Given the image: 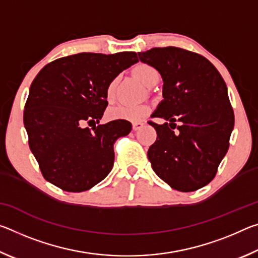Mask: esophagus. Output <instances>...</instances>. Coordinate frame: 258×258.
<instances>
[{
	"instance_id": "1",
	"label": "esophagus",
	"mask_w": 258,
	"mask_h": 258,
	"mask_svg": "<svg viewBox=\"0 0 258 258\" xmlns=\"http://www.w3.org/2000/svg\"><path fill=\"white\" fill-rule=\"evenodd\" d=\"M143 126H145V123H142V121H134L132 124V128L133 131H138L140 128H142Z\"/></svg>"
}]
</instances>
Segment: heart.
I'll return each mask as SVG.
<instances>
[{
    "instance_id": "1",
    "label": "heart",
    "mask_w": 258,
    "mask_h": 258,
    "mask_svg": "<svg viewBox=\"0 0 258 258\" xmlns=\"http://www.w3.org/2000/svg\"><path fill=\"white\" fill-rule=\"evenodd\" d=\"M134 75L137 76L138 80L142 83L143 85L149 87L152 83L159 81V73L157 69L149 64L140 63L133 69ZM118 83V78H113L109 83L107 87V97L111 99L115 94V90ZM149 112V107L148 106H118L111 108L108 111L109 119H124L130 121H138L141 120L147 113Z\"/></svg>"
}]
</instances>
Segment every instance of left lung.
<instances>
[{"instance_id": "1", "label": "left lung", "mask_w": 258, "mask_h": 258, "mask_svg": "<svg viewBox=\"0 0 258 258\" xmlns=\"http://www.w3.org/2000/svg\"><path fill=\"white\" fill-rule=\"evenodd\" d=\"M138 54L163 78L164 99L152 116L169 121H150L157 132L148 150L151 167L173 189L198 190L213 180L229 149L234 113L228 87L213 63L194 52L168 46Z\"/></svg>"}]
</instances>
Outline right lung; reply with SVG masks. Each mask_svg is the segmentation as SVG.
<instances>
[{
  "instance_id": "add662e5",
  "label": "right lung",
  "mask_w": 258,
  "mask_h": 258,
  "mask_svg": "<svg viewBox=\"0 0 258 258\" xmlns=\"http://www.w3.org/2000/svg\"><path fill=\"white\" fill-rule=\"evenodd\" d=\"M135 52L78 53L56 59L35 77L24 111L28 143L47 182L69 192L93 187L110 173L113 143L132 125L100 119L108 106L107 87L138 62ZM87 122L93 131L83 128Z\"/></svg>"
}]
</instances>
